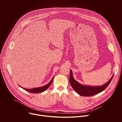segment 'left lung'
I'll use <instances>...</instances> for the list:
<instances>
[{
  "label": "left lung",
  "mask_w": 122,
  "mask_h": 122,
  "mask_svg": "<svg viewBox=\"0 0 122 122\" xmlns=\"http://www.w3.org/2000/svg\"><path fill=\"white\" fill-rule=\"evenodd\" d=\"M113 75L111 79L105 84L102 86H92L89 85H84L80 84L75 81L73 77L72 71L71 70L70 76H69V81L73 89L80 96L83 97H90L98 94L105 90L110 84Z\"/></svg>",
  "instance_id": "1"
}]
</instances>
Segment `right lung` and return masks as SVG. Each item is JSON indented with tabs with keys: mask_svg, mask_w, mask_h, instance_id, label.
<instances>
[{
	"mask_svg": "<svg viewBox=\"0 0 122 122\" xmlns=\"http://www.w3.org/2000/svg\"><path fill=\"white\" fill-rule=\"evenodd\" d=\"M54 77L52 78V79L51 80V81L46 85H45L43 86H41L40 87H37V88H32V89H27V88H25L22 87H21L23 89H24V90H26L27 92H29L30 93H41L44 92V91H45L46 90H47L49 87L50 86V85L51 84L52 82H53V81L54 80Z\"/></svg>",
	"mask_w": 122,
	"mask_h": 122,
	"instance_id": "1",
	"label": "right lung"
}]
</instances>
